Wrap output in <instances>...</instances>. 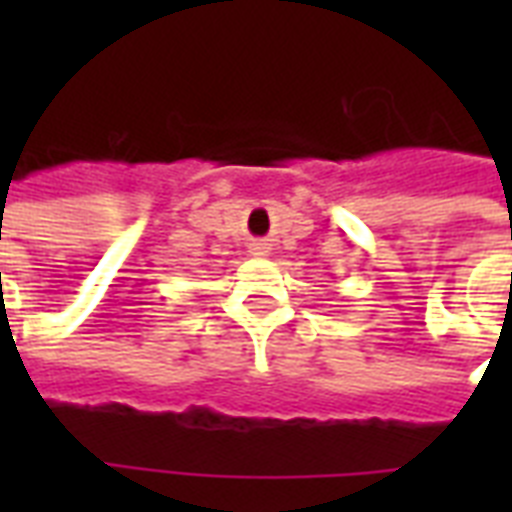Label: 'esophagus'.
<instances>
[{"label": "esophagus", "mask_w": 512, "mask_h": 512, "mask_svg": "<svg viewBox=\"0 0 512 512\" xmlns=\"http://www.w3.org/2000/svg\"><path fill=\"white\" fill-rule=\"evenodd\" d=\"M249 252L255 257H268L271 255V247H268L265 241H252V244H249Z\"/></svg>", "instance_id": "1"}]
</instances>
